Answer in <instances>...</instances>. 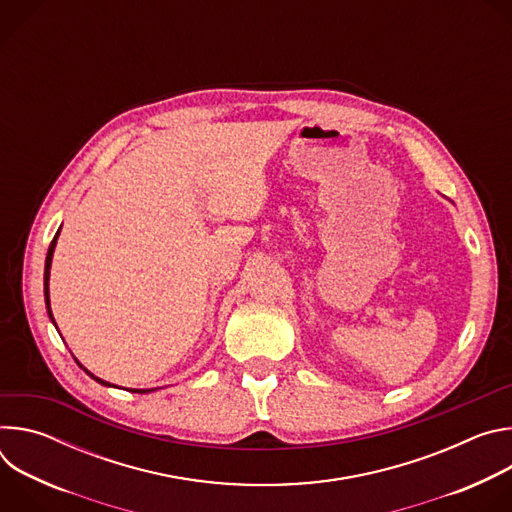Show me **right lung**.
Instances as JSON below:
<instances>
[{
    "label": "right lung",
    "instance_id": "add662e5",
    "mask_svg": "<svg viewBox=\"0 0 512 512\" xmlns=\"http://www.w3.org/2000/svg\"><path fill=\"white\" fill-rule=\"evenodd\" d=\"M56 239H58V233H56V237L52 239V243H50V247H48V255H46V267H44V296H46V308H48V316L52 318V312H50V294H48V277H50V263H52V253H54V247H56ZM52 322H54V318H52ZM81 369H85V367H81ZM85 373L89 375V377H93L97 383H101V385H107V387H111L107 381H103V379H99V377H95V375H91L87 369H85ZM150 391H154V389H133L131 393H150Z\"/></svg>",
    "mask_w": 512,
    "mask_h": 512
}]
</instances>
